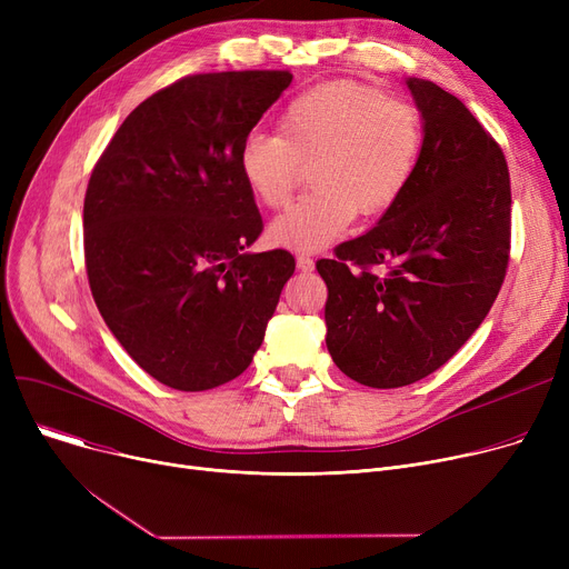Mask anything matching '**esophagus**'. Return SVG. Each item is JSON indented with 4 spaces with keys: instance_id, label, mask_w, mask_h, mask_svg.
Returning <instances> with one entry per match:
<instances>
[{
    "instance_id": "34e87169",
    "label": "esophagus",
    "mask_w": 569,
    "mask_h": 569,
    "mask_svg": "<svg viewBox=\"0 0 569 569\" xmlns=\"http://www.w3.org/2000/svg\"><path fill=\"white\" fill-rule=\"evenodd\" d=\"M297 267H300L302 272H313L316 262H313V258H311V256H307V253H300V256H297Z\"/></svg>"
}]
</instances>
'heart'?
<instances>
[{
  "label": "heart",
  "mask_w": 569,
  "mask_h": 569,
  "mask_svg": "<svg viewBox=\"0 0 569 569\" xmlns=\"http://www.w3.org/2000/svg\"><path fill=\"white\" fill-rule=\"evenodd\" d=\"M422 119L410 103L378 87L335 80L286 103L277 133H249L239 147V174L251 196L283 207L311 166L307 198L269 226V242L292 251L322 249L355 214L376 217L408 189L422 154Z\"/></svg>",
  "instance_id": "b5f03b06"
}]
</instances>
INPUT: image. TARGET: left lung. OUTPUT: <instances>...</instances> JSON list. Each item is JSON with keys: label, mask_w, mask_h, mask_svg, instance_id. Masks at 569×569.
<instances>
[{"label": "left lung", "mask_w": 569, "mask_h": 569, "mask_svg": "<svg viewBox=\"0 0 569 569\" xmlns=\"http://www.w3.org/2000/svg\"><path fill=\"white\" fill-rule=\"evenodd\" d=\"M406 84L425 119L408 189L373 230L316 262L327 350L348 378L378 390L450 360L487 318L510 262L512 189L500 144L438 84Z\"/></svg>", "instance_id": "1"}]
</instances>
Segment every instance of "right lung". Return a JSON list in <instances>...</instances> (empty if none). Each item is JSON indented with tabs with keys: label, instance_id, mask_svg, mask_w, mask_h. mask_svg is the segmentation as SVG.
<instances>
[{
	"label": "right lung",
	"instance_id": "add662e5",
	"mask_svg": "<svg viewBox=\"0 0 569 569\" xmlns=\"http://www.w3.org/2000/svg\"><path fill=\"white\" fill-rule=\"evenodd\" d=\"M288 71L179 78L117 129L89 177L82 226L94 302L136 365L182 392L242 373L295 272L262 232L239 147Z\"/></svg>",
	"mask_w": 569,
	"mask_h": 569
}]
</instances>
